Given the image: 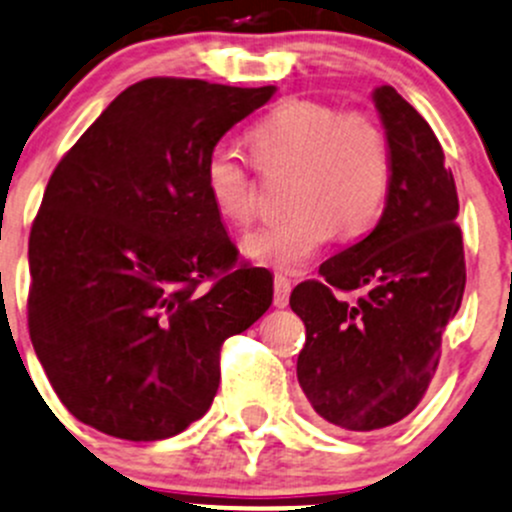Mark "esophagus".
I'll use <instances>...</instances> for the list:
<instances>
[{
    "label": "esophagus",
    "instance_id": "1",
    "mask_svg": "<svg viewBox=\"0 0 512 512\" xmlns=\"http://www.w3.org/2000/svg\"><path fill=\"white\" fill-rule=\"evenodd\" d=\"M289 294H292V282L287 277H282V274H277L274 277V306L284 309L289 304Z\"/></svg>",
    "mask_w": 512,
    "mask_h": 512
}]
</instances>
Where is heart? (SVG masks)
Returning a JSON list of instances; mask_svg holds the SVG:
<instances>
[{"instance_id":"b5f03b06","label":"heart","mask_w":512,"mask_h":512,"mask_svg":"<svg viewBox=\"0 0 512 512\" xmlns=\"http://www.w3.org/2000/svg\"><path fill=\"white\" fill-rule=\"evenodd\" d=\"M262 169H292L289 208L242 238V252L262 267L297 272L341 230L355 238L385 213L395 161L385 129L368 112H341L319 100L279 102L250 129ZM252 164L235 144L218 142L203 159V188L215 213L247 223L255 213Z\"/></svg>"}]
</instances>
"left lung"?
I'll return each instance as SVG.
<instances>
[{
  "label": "left lung",
  "instance_id": "left-lung-1",
  "mask_svg": "<svg viewBox=\"0 0 512 512\" xmlns=\"http://www.w3.org/2000/svg\"><path fill=\"white\" fill-rule=\"evenodd\" d=\"M373 100L395 161L383 218L289 297L306 326L301 390L319 417L351 432L390 427L422 402L466 287L459 196L439 139L390 85ZM348 291L359 297L343 300Z\"/></svg>",
  "mask_w": 512,
  "mask_h": 512
}]
</instances>
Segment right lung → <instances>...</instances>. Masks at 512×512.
<instances>
[{
  "label": "right lung",
  "mask_w": 512,
  "mask_h": 512,
  "mask_svg": "<svg viewBox=\"0 0 512 512\" xmlns=\"http://www.w3.org/2000/svg\"><path fill=\"white\" fill-rule=\"evenodd\" d=\"M274 90L139 80L53 169L29 235V333L80 422L129 441L184 432L218 392L225 338L270 309L272 274L238 267L203 159Z\"/></svg>",
  "instance_id": "obj_1"
}]
</instances>
